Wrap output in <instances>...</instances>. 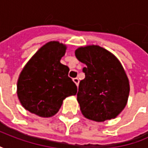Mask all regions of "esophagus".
Returning <instances> with one entry per match:
<instances>
[{
    "instance_id": "obj_1",
    "label": "esophagus",
    "mask_w": 148,
    "mask_h": 148,
    "mask_svg": "<svg viewBox=\"0 0 148 148\" xmlns=\"http://www.w3.org/2000/svg\"><path fill=\"white\" fill-rule=\"evenodd\" d=\"M73 82L76 85L78 86V84H79V79L78 78H73Z\"/></svg>"
}]
</instances>
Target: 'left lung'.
<instances>
[{"mask_svg":"<svg viewBox=\"0 0 148 148\" xmlns=\"http://www.w3.org/2000/svg\"><path fill=\"white\" fill-rule=\"evenodd\" d=\"M78 61L85 64V78L79 83L77 101L82 115L94 122L116 118L129 97V80L120 61L97 45L78 47Z\"/></svg>","mask_w":148,"mask_h":148,"instance_id":"left-lung-1","label":"left lung"}]
</instances>
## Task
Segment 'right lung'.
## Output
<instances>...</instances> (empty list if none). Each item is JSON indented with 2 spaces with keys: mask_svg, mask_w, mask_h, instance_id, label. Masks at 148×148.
I'll list each match as a JSON object with an SVG mask.
<instances>
[{
  "mask_svg": "<svg viewBox=\"0 0 148 148\" xmlns=\"http://www.w3.org/2000/svg\"><path fill=\"white\" fill-rule=\"evenodd\" d=\"M66 46L51 41L27 62L17 80L16 93L21 106L41 117L56 114L63 100L75 96L77 87L68 77L69 67L61 63Z\"/></svg>",
  "mask_w": 148,
  "mask_h": 148,
  "instance_id": "add662e5",
  "label": "right lung"
}]
</instances>
